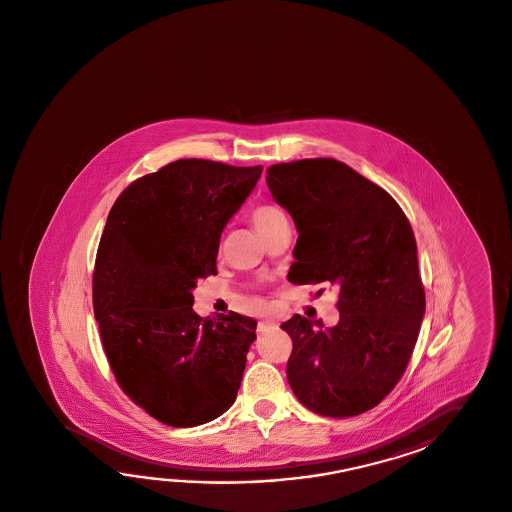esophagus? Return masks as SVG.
Instances as JSON below:
<instances>
[{"label": "esophagus", "mask_w": 512, "mask_h": 512, "mask_svg": "<svg viewBox=\"0 0 512 512\" xmlns=\"http://www.w3.org/2000/svg\"><path fill=\"white\" fill-rule=\"evenodd\" d=\"M277 328H279V324L275 323V321H262V323H259V332L261 334H266L270 330H277Z\"/></svg>", "instance_id": "1"}]
</instances>
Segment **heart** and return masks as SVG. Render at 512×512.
<instances>
[{"mask_svg": "<svg viewBox=\"0 0 512 512\" xmlns=\"http://www.w3.org/2000/svg\"><path fill=\"white\" fill-rule=\"evenodd\" d=\"M281 209L275 208V206H268V204H262L251 211V222L257 230L261 231L262 235H266L268 230L272 228L273 224L277 220L282 219Z\"/></svg>", "mask_w": 512, "mask_h": 512, "instance_id": "b5f03b06", "label": "heart"}]
</instances>
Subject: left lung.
<instances>
[{"mask_svg":"<svg viewBox=\"0 0 512 512\" xmlns=\"http://www.w3.org/2000/svg\"><path fill=\"white\" fill-rule=\"evenodd\" d=\"M268 188L299 231L295 284L339 288L332 328L293 315L286 377L304 407L352 418L376 407L403 376L425 315L418 246L385 189L334 158L268 167Z\"/></svg>","mask_w":512,"mask_h":512,"instance_id":"obj_1","label":"left lung"}]
</instances>
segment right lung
I'll return each instance as SVG.
<instances>
[{
    "instance_id": "1",
    "label": "right lung",
    "mask_w": 512,
    "mask_h": 512,
    "mask_svg": "<svg viewBox=\"0 0 512 512\" xmlns=\"http://www.w3.org/2000/svg\"><path fill=\"white\" fill-rule=\"evenodd\" d=\"M261 173L177 160L127 186L105 222L93 275L102 346L120 388L169 427L213 421L239 392L257 321L204 319L191 290L217 273L220 235Z\"/></svg>"
}]
</instances>
